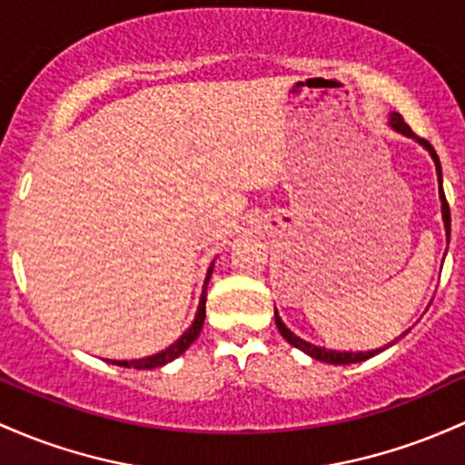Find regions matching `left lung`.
I'll return each mask as SVG.
<instances>
[{
	"mask_svg": "<svg viewBox=\"0 0 465 465\" xmlns=\"http://www.w3.org/2000/svg\"><path fill=\"white\" fill-rule=\"evenodd\" d=\"M391 125L395 127L397 132H401V134L411 136V139H417L423 147H426L428 152H430L432 161H435V167H437V176H440V198H441L443 224H446V236H448V241H450V207H448L446 193H443V187H441V163H440V156H437L435 147H432L426 139H420V136H417L415 132L411 130V125H408L406 121L401 119L400 112H392V114H391ZM275 324H278L280 335H282V338L287 340L291 346H295V349L304 351V353L313 357V360L326 361V364H355V361H364V360H369V357H373V355L380 353V351H384V349H380V351H369V353H340V351H329V349H322V346H313V344H309V341L300 340L298 335H293L287 329V326H284V322H282V320H280L278 313H275Z\"/></svg>",
	"mask_w": 465,
	"mask_h": 465,
	"instance_id": "1",
	"label": "left lung"
}]
</instances>
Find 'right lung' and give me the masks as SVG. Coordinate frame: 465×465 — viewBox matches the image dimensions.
<instances>
[{
	"instance_id": "obj_1",
	"label": "right lung",
	"mask_w": 465,
	"mask_h": 465,
	"mask_svg": "<svg viewBox=\"0 0 465 465\" xmlns=\"http://www.w3.org/2000/svg\"><path fill=\"white\" fill-rule=\"evenodd\" d=\"M212 269H213V267H209L207 278H205V284L209 282V275H212ZM203 322H205V291H203V295H201V304H198V313H196V318H193L192 326L185 331V333L181 335V338H178V340L174 341V344L167 346V349L161 351V353L150 355V357H143V360H130V361H116V360H112V364L127 366V369H132V366H134V369H139V371H141V369H156V366L167 364V361L176 360L178 355L185 353V351L190 349L192 341L198 338V333H201Z\"/></svg>"
}]
</instances>
